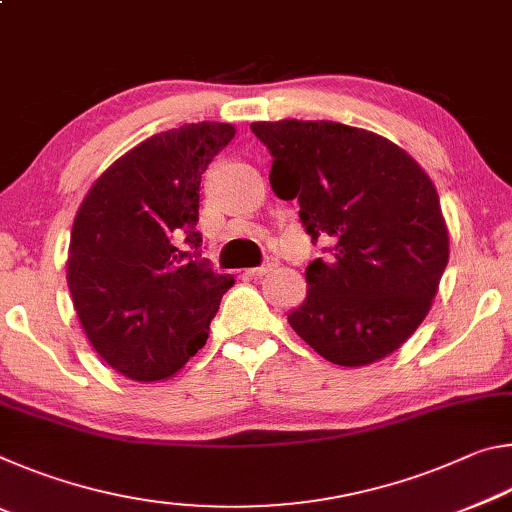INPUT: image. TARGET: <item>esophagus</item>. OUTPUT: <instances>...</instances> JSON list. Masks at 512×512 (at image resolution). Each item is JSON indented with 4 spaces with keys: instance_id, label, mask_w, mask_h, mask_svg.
<instances>
[{
    "instance_id": "1",
    "label": "esophagus",
    "mask_w": 512,
    "mask_h": 512,
    "mask_svg": "<svg viewBox=\"0 0 512 512\" xmlns=\"http://www.w3.org/2000/svg\"><path fill=\"white\" fill-rule=\"evenodd\" d=\"M275 266H277L275 259H266V262H264L262 266H257V268H250L248 275H250V277H262V275H266L268 271H273Z\"/></svg>"
}]
</instances>
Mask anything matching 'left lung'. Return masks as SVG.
<instances>
[{"label":"left lung","instance_id":"left-lung-1","mask_svg":"<svg viewBox=\"0 0 512 512\" xmlns=\"http://www.w3.org/2000/svg\"><path fill=\"white\" fill-rule=\"evenodd\" d=\"M273 155L271 187L300 205L325 257L305 268L289 323L320 357L357 368L395 352L429 314L449 259L436 187L400 146L336 121L250 124Z\"/></svg>","mask_w":512,"mask_h":512}]
</instances>
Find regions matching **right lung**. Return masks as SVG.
I'll return each instance as SVG.
<instances>
[{
    "mask_svg": "<svg viewBox=\"0 0 512 512\" xmlns=\"http://www.w3.org/2000/svg\"><path fill=\"white\" fill-rule=\"evenodd\" d=\"M235 126L149 137L101 173L76 212L67 284L92 348L121 375L167 379L203 348L235 280L201 255L198 192Z\"/></svg>",
    "mask_w": 512,
    "mask_h": 512,
    "instance_id": "1",
    "label": "right lung"
}]
</instances>
